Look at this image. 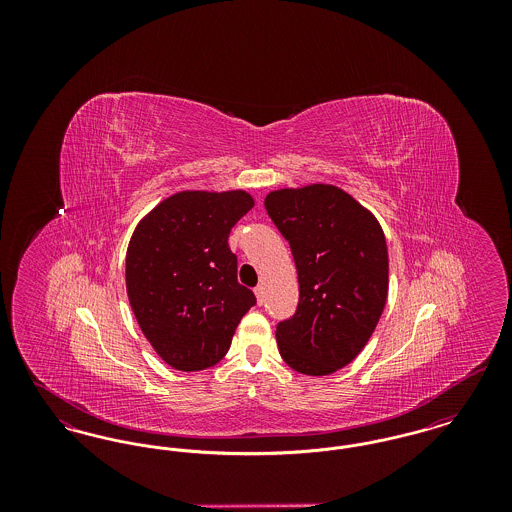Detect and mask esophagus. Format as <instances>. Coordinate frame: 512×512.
I'll use <instances>...</instances> for the list:
<instances>
[{
	"instance_id": "1",
	"label": "esophagus",
	"mask_w": 512,
	"mask_h": 512,
	"mask_svg": "<svg viewBox=\"0 0 512 512\" xmlns=\"http://www.w3.org/2000/svg\"><path fill=\"white\" fill-rule=\"evenodd\" d=\"M255 295H257V303L263 305L265 303V286H257L255 288Z\"/></svg>"
}]
</instances>
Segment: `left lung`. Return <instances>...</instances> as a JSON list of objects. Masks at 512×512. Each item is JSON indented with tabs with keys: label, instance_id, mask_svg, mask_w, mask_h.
Returning a JSON list of instances; mask_svg holds the SVG:
<instances>
[{
	"label": "left lung",
	"instance_id": "8db88e82",
	"mask_svg": "<svg viewBox=\"0 0 512 512\" xmlns=\"http://www.w3.org/2000/svg\"><path fill=\"white\" fill-rule=\"evenodd\" d=\"M268 217L290 242L299 303L276 326L286 365L328 376L365 347L388 301L390 259L378 219L332 184L272 190Z\"/></svg>",
	"mask_w": 512,
	"mask_h": 512
}]
</instances>
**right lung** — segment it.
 Instances as JSON below:
<instances>
[{
    "instance_id": "right-lung-1",
    "label": "right lung",
    "mask_w": 512,
    "mask_h": 512,
    "mask_svg": "<svg viewBox=\"0 0 512 512\" xmlns=\"http://www.w3.org/2000/svg\"><path fill=\"white\" fill-rule=\"evenodd\" d=\"M255 205L245 190H182L157 203L126 249V293L134 317L167 365H217L257 303L238 284L228 247L232 226Z\"/></svg>"
}]
</instances>
